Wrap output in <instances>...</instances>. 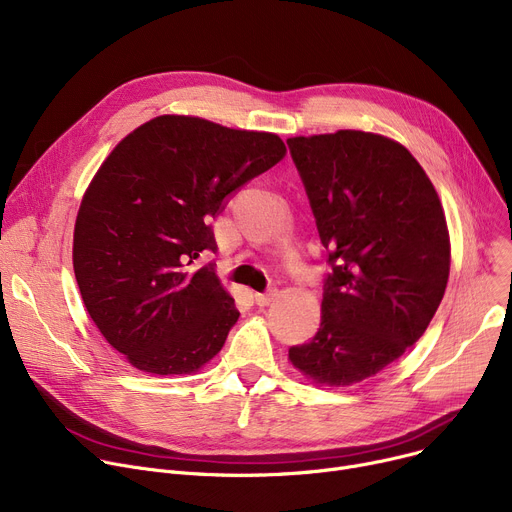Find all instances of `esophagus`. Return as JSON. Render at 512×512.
I'll list each match as a JSON object with an SVG mask.
<instances>
[{"label":"esophagus","mask_w":512,"mask_h":512,"mask_svg":"<svg viewBox=\"0 0 512 512\" xmlns=\"http://www.w3.org/2000/svg\"><path fill=\"white\" fill-rule=\"evenodd\" d=\"M276 294H278V290L274 288V290H270V292H255V303L259 305V307H267L270 305L274 299H276Z\"/></svg>","instance_id":"obj_1"}]
</instances>
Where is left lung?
Listing matches in <instances>:
<instances>
[{"instance_id":"8db88e82","label":"left lung","mask_w":512,"mask_h":512,"mask_svg":"<svg viewBox=\"0 0 512 512\" xmlns=\"http://www.w3.org/2000/svg\"><path fill=\"white\" fill-rule=\"evenodd\" d=\"M332 272L313 340L288 361L319 386H353L409 351L450 274L446 215L411 151L363 130L286 141Z\"/></svg>"}]
</instances>
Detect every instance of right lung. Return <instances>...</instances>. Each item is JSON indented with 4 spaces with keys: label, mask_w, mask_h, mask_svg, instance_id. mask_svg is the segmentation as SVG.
I'll return each instance as SVG.
<instances>
[{
    "label": "right lung",
    "mask_w": 512,
    "mask_h": 512,
    "mask_svg": "<svg viewBox=\"0 0 512 512\" xmlns=\"http://www.w3.org/2000/svg\"><path fill=\"white\" fill-rule=\"evenodd\" d=\"M286 155L274 132L157 116L105 157L80 201L72 263L95 326L145 373H195L222 351L238 309L213 265L209 220Z\"/></svg>",
    "instance_id": "right-lung-1"
}]
</instances>
